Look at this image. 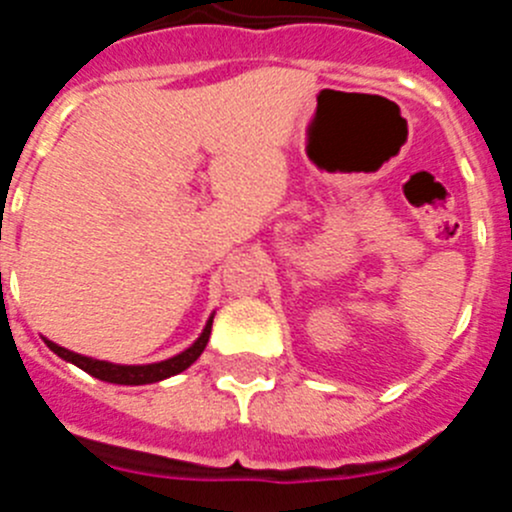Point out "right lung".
Returning <instances> with one entry per match:
<instances>
[{"label": "right lung", "instance_id": "1", "mask_svg": "<svg viewBox=\"0 0 512 512\" xmlns=\"http://www.w3.org/2000/svg\"><path fill=\"white\" fill-rule=\"evenodd\" d=\"M210 330H212V320L207 323L205 333L200 336V341L194 343L192 348H187L184 354L174 356L169 361H161V364H148V366H115V364H107V361H94L87 359V356H79V354H71L66 348L56 346V343L45 341L51 346V351H56L61 359L71 361V364L81 366L84 372H89L92 377L104 379V382H115V384H151V382H161V379L171 377V374H179L184 372L189 364L197 361V356L205 351L207 341H210Z\"/></svg>", "mask_w": 512, "mask_h": 512}]
</instances>
